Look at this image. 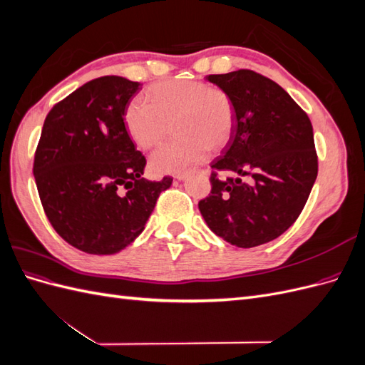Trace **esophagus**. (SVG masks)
I'll list each match as a JSON object with an SVG mask.
<instances>
[{
  "instance_id": "34e87169",
  "label": "esophagus",
  "mask_w": 365,
  "mask_h": 365,
  "mask_svg": "<svg viewBox=\"0 0 365 365\" xmlns=\"http://www.w3.org/2000/svg\"><path fill=\"white\" fill-rule=\"evenodd\" d=\"M185 176H187L185 173H181V175H176V176H175V178H176V180H178V181H182V180H185Z\"/></svg>"
}]
</instances>
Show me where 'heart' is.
Segmentation results:
<instances>
[{"label": "heart", "mask_w": 365, "mask_h": 365, "mask_svg": "<svg viewBox=\"0 0 365 365\" xmlns=\"http://www.w3.org/2000/svg\"><path fill=\"white\" fill-rule=\"evenodd\" d=\"M148 102L132 98L125 108L128 135L141 149H150L168 135L150 157L153 173H182L201 163L208 153L224 149L233 135L235 102L220 86L200 81H169L152 86Z\"/></svg>", "instance_id": "b5f03b06"}]
</instances>
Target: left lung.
<instances>
[{"instance_id": "left-lung-1", "label": "left lung", "mask_w": 365, "mask_h": 365, "mask_svg": "<svg viewBox=\"0 0 365 365\" xmlns=\"http://www.w3.org/2000/svg\"><path fill=\"white\" fill-rule=\"evenodd\" d=\"M235 102L230 145L212 163V192L200 201L210 230L239 248L277 239L311 195L318 173L312 123L283 88L252 70L210 74ZM227 170L237 179L220 180Z\"/></svg>"}]
</instances>
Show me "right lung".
<instances>
[{"label":"right lung","mask_w":365,"mask_h":365,"mask_svg":"<svg viewBox=\"0 0 365 365\" xmlns=\"http://www.w3.org/2000/svg\"><path fill=\"white\" fill-rule=\"evenodd\" d=\"M138 82L103 76L51 108L33 161L41 204L54 231L88 254H115L148 222L172 185L141 178L146 158L125 128Z\"/></svg>","instance_id":"obj_1"}]
</instances>
